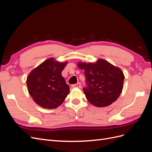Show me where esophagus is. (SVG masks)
I'll return each mask as SVG.
<instances>
[{
    "label": "esophagus",
    "instance_id": "34e87169",
    "mask_svg": "<svg viewBox=\"0 0 152 152\" xmlns=\"http://www.w3.org/2000/svg\"><path fill=\"white\" fill-rule=\"evenodd\" d=\"M72 87H77V88H81V84L80 82H78V83L72 85Z\"/></svg>",
    "mask_w": 152,
    "mask_h": 152
}]
</instances>
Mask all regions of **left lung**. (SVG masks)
<instances>
[{
  "mask_svg": "<svg viewBox=\"0 0 152 152\" xmlns=\"http://www.w3.org/2000/svg\"><path fill=\"white\" fill-rule=\"evenodd\" d=\"M77 65L84 70L86 87L83 91L90 103L104 107L115 102L123 89L124 75L120 68L102 59Z\"/></svg>",
  "mask_w": 152,
  "mask_h": 152,
  "instance_id": "8db88e82",
  "label": "left lung"
}]
</instances>
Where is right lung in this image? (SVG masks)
Instances as JSON below:
<instances>
[{"label":"right lung","instance_id":"right-lung-1","mask_svg":"<svg viewBox=\"0 0 152 152\" xmlns=\"http://www.w3.org/2000/svg\"><path fill=\"white\" fill-rule=\"evenodd\" d=\"M66 64L67 61L60 63L50 58L29 73L26 79L28 92L34 102L41 107L57 108L70 93V87L61 75Z\"/></svg>","mask_w":152,"mask_h":152}]
</instances>
